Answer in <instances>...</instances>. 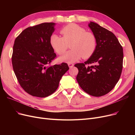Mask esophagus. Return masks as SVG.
I'll return each instance as SVG.
<instances>
[{
    "mask_svg": "<svg viewBox=\"0 0 135 135\" xmlns=\"http://www.w3.org/2000/svg\"><path fill=\"white\" fill-rule=\"evenodd\" d=\"M68 66L70 68H73L74 66V64H72V63H68Z\"/></svg>",
    "mask_w": 135,
    "mask_h": 135,
    "instance_id": "esophagus-1",
    "label": "esophagus"
}]
</instances>
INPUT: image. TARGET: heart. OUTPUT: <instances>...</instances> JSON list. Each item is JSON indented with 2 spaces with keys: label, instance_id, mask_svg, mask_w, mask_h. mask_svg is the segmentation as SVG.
Wrapping results in <instances>:
<instances>
[{
  "label": "heart",
  "instance_id": "obj_1",
  "mask_svg": "<svg viewBox=\"0 0 135 135\" xmlns=\"http://www.w3.org/2000/svg\"><path fill=\"white\" fill-rule=\"evenodd\" d=\"M62 36L52 34L50 39L52 48L59 55L66 52L69 44L71 49L60 58L61 61L68 63L74 62L81 57L87 59L91 57L97 48V39L95 35L86 31L84 28L75 23H70L60 30Z\"/></svg>",
  "mask_w": 135,
  "mask_h": 135
}]
</instances>
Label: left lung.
Listing matches in <instances>:
<instances>
[{
    "instance_id": "8db88e82",
    "label": "left lung",
    "mask_w": 135,
    "mask_h": 135,
    "mask_svg": "<svg viewBox=\"0 0 135 135\" xmlns=\"http://www.w3.org/2000/svg\"><path fill=\"white\" fill-rule=\"evenodd\" d=\"M89 27L97 39L96 50L87 61L74 66L78 69L76 80L81 88L89 95L100 97L111 91L120 78L123 48L112 32L93 22Z\"/></svg>"
}]
</instances>
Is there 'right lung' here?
<instances>
[{"instance_id": "right-lung-1", "label": "right lung", "mask_w": 135, "mask_h": 135, "mask_svg": "<svg viewBox=\"0 0 135 135\" xmlns=\"http://www.w3.org/2000/svg\"><path fill=\"white\" fill-rule=\"evenodd\" d=\"M55 25L45 22L28 27L15 40L12 56L13 71L21 87L31 96L52 95L69 69L65 62L51 65L57 56L50 42Z\"/></svg>"}]
</instances>
